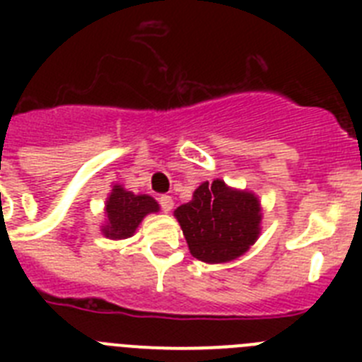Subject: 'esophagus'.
Returning a JSON list of instances; mask_svg holds the SVG:
<instances>
[{
    "mask_svg": "<svg viewBox=\"0 0 362 362\" xmlns=\"http://www.w3.org/2000/svg\"><path fill=\"white\" fill-rule=\"evenodd\" d=\"M159 206H161L163 212H170L174 209V199L170 196H161L159 197Z\"/></svg>",
    "mask_w": 362,
    "mask_h": 362,
    "instance_id": "1",
    "label": "esophagus"
}]
</instances>
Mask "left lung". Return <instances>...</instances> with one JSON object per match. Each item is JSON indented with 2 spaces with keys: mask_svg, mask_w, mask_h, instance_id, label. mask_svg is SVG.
Segmentation results:
<instances>
[{
  "mask_svg": "<svg viewBox=\"0 0 362 362\" xmlns=\"http://www.w3.org/2000/svg\"><path fill=\"white\" fill-rule=\"evenodd\" d=\"M190 254L203 263H226L245 254L259 235L261 206L254 194L225 181L203 183L190 203L175 210Z\"/></svg>",
  "mask_w": 362,
  "mask_h": 362,
  "instance_id": "1",
  "label": "left lung"
}]
</instances>
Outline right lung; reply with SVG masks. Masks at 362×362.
<instances>
[{"mask_svg":"<svg viewBox=\"0 0 362 362\" xmlns=\"http://www.w3.org/2000/svg\"><path fill=\"white\" fill-rule=\"evenodd\" d=\"M159 204L150 196H136L121 187H114L107 201V226L103 233L112 239L130 238L137 225L150 212H158Z\"/></svg>","mask_w":362,"mask_h":362,"instance_id":"obj_1","label":"right lung"}]
</instances>
